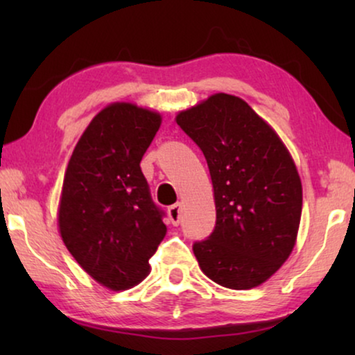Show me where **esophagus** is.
Segmentation results:
<instances>
[{
  "label": "esophagus",
  "instance_id": "34e87169",
  "mask_svg": "<svg viewBox=\"0 0 355 355\" xmlns=\"http://www.w3.org/2000/svg\"><path fill=\"white\" fill-rule=\"evenodd\" d=\"M168 216L174 226H178L181 223V203H174L168 208Z\"/></svg>",
  "mask_w": 355,
  "mask_h": 355
}]
</instances>
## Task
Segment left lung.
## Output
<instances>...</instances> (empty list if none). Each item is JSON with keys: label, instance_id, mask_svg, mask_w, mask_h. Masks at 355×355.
Masks as SVG:
<instances>
[{"label": "left lung", "instance_id": "obj_1", "mask_svg": "<svg viewBox=\"0 0 355 355\" xmlns=\"http://www.w3.org/2000/svg\"><path fill=\"white\" fill-rule=\"evenodd\" d=\"M176 123L202 150L215 192V230L192 245L198 265L225 288H255L278 271L297 237L302 184L293 158L237 96L211 95Z\"/></svg>", "mask_w": 355, "mask_h": 355}]
</instances>
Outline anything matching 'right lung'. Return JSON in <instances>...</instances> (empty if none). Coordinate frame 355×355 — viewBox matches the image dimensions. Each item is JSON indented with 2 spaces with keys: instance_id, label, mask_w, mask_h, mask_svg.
<instances>
[{
  "instance_id": "1",
  "label": "right lung",
  "mask_w": 355,
  "mask_h": 355,
  "mask_svg": "<svg viewBox=\"0 0 355 355\" xmlns=\"http://www.w3.org/2000/svg\"><path fill=\"white\" fill-rule=\"evenodd\" d=\"M162 118L113 103L92 119L67 164L60 231L67 250L92 278L121 291L148 275V259L166 236L140 162Z\"/></svg>"
}]
</instances>
